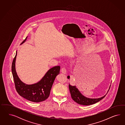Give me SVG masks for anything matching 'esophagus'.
I'll return each mask as SVG.
<instances>
[{
  "label": "esophagus",
  "instance_id": "1",
  "mask_svg": "<svg viewBox=\"0 0 125 125\" xmlns=\"http://www.w3.org/2000/svg\"><path fill=\"white\" fill-rule=\"evenodd\" d=\"M61 72L63 74H66V69L64 67H63L61 70Z\"/></svg>",
  "mask_w": 125,
  "mask_h": 125
}]
</instances>
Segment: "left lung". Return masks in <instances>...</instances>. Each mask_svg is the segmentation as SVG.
Instances as JSON below:
<instances>
[{
    "instance_id": "1",
    "label": "left lung",
    "mask_w": 125,
    "mask_h": 125,
    "mask_svg": "<svg viewBox=\"0 0 125 125\" xmlns=\"http://www.w3.org/2000/svg\"><path fill=\"white\" fill-rule=\"evenodd\" d=\"M67 78L68 79H70V76H68ZM69 87L71 94L72 98L75 102L81 105H89L98 102L101 99H102L103 98H104L109 90L110 86L106 94L104 95V96L101 98H89L84 96L81 94V93L78 89V88H76V86H72L70 84V83L69 85Z\"/></svg>"
}]
</instances>
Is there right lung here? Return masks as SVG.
I'll return each instance as SVG.
<instances>
[{"mask_svg": "<svg viewBox=\"0 0 125 125\" xmlns=\"http://www.w3.org/2000/svg\"><path fill=\"white\" fill-rule=\"evenodd\" d=\"M27 38L22 43L27 40ZM16 56L17 51L12 62L11 70L17 93L23 98L33 102H40L45 100L49 97L54 81L60 73L61 67L56 66L50 68L38 82L32 84H27L20 80L16 72Z\"/></svg>", "mask_w": 125, "mask_h": 125, "instance_id": "obj_1", "label": "right lung"}]
</instances>
